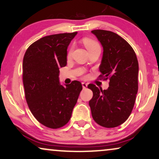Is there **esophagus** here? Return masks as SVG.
Returning <instances> with one entry per match:
<instances>
[{
    "instance_id": "34e87169",
    "label": "esophagus",
    "mask_w": 159,
    "mask_h": 159,
    "mask_svg": "<svg viewBox=\"0 0 159 159\" xmlns=\"http://www.w3.org/2000/svg\"><path fill=\"white\" fill-rule=\"evenodd\" d=\"M87 85H88V84H86V83H84V82H83V83H82V86H83V89H86V87H87Z\"/></svg>"
}]
</instances>
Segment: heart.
Segmentation results:
<instances>
[{"label":"heart","instance_id":"heart-1","mask_svg":"<svg viewBox=\"0 0 159 159\" xmlns=\"http://www.w3.org/2000/svg\"><path fill=\"white\" fill-rule=\"evenodd\" d=\"M83 43L88 50L90 49L91 48L94 47V46H99V44L97 43V42L91 39H89V38H85V39H84ZM73 46H70V48H69L68 52H67V57H70L71 55L72 52H73Z\"/></svg>","mask_w":159,"mask_h":159}]
</instances>
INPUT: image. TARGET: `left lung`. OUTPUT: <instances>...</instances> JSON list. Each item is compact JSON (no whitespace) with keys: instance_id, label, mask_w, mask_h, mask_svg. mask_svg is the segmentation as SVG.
<instances>
[{"instance_id":"1","label":"left lung","mask_w":159,"mask_h":159,"mask_svg":"<svg viewBox=\"0 0 159 159\" xmlns=\"http://www.w3.org/2000/svg\"><path fill=\"white\" fill-rule=\"evenodd\" d=\"M92 33L103 47L99 78L110 81L106 90L89 84L93 92L89 104L97 124L114 128L127 120L134 107L138 90V61L132 46L118 34L104 30Z\"/></svg>"}]
</instances>
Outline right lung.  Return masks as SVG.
Here are the masks:
<instances>
[{"label": "right lung", "mask_w": 159, "mask_h": 159, "mask_svg": "<svg viewBox=\"0 0 159 159\" xmlns=\"http://www.w3.org/2000/svg\"><path fill=\"white\" fill-rule=\"evenodd\" d=\"M77 32L54 34L35 41L23 58L22 80L27 105L38 121L59 129L70 119L82 84L59 81V68L67 65V48Z\"/></svg>", "instance_id": "right-lung-1"}]
</instances>
